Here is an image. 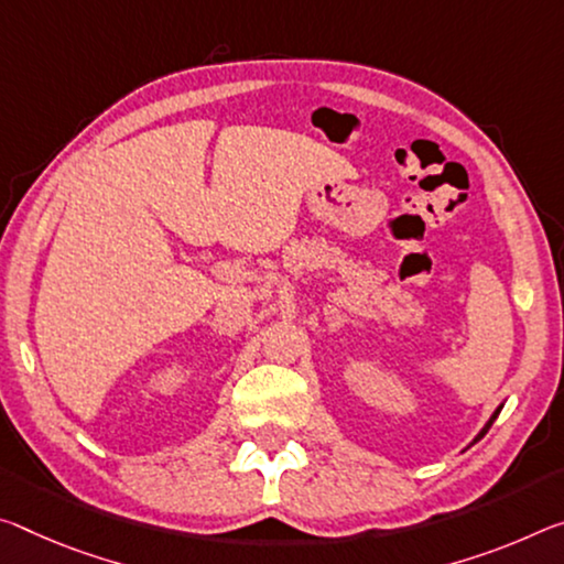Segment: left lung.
<instances>
[{
	"mask_svg": "<svg viewBox=\"0 0 564 564\" xmlns=\"http://www.w3.org/2000/svg\"><path fill=\"white\" fill-rule=\"evenodd\" d=\"M502 406H505V404H499V406L495 409V414H491V416H489V422H487L485 426H481V432H479V434L475 436V442H479V440H481V436H485V434L489 432V426H491V424H495V419L499 416V411H502ZM475 442H471V444H475Z\"/></svg>",
	"mask_w": 564,
	"mask_h": 564,
	"instance_id": "obj_1",
	"label": "left lung"
}]
</instances>
